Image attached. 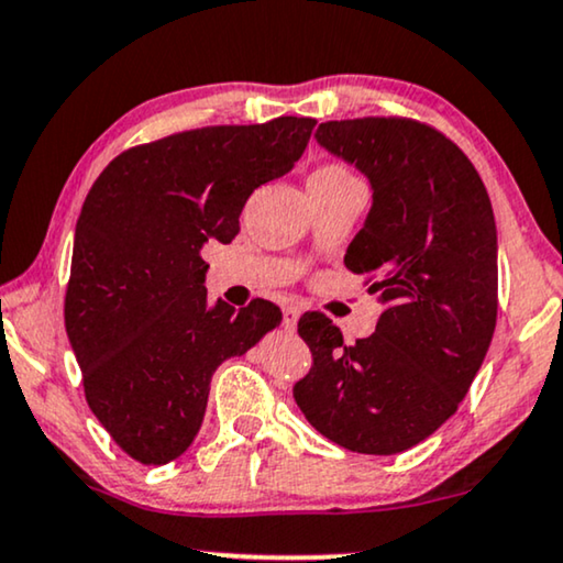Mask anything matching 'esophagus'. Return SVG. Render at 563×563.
<instances>
[{
  "label": "esophagus",
  "instance_id": "1",
  "mask_svg": "<svg viewBox=\"0 0 563 563\" xmlns=\"http://www.w3.org/2000/svg\"><path fill=\"white\" fill-rule=\"evenodd\" d=\"M298 316H300V311H298L296 303H285L283 306V327H285V331H296Z\"/></svg>",
  "mask_w": 563,
  "mask_h": 563
}]
</instances>
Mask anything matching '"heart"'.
<instances>
[{"label":"heart","instance_id":"heart-1","mask_svg":"<svg viewBox=\"0 0 563 563\" xmlns=\"http://www.w3.org/2000/svg\"><path fill=\"white\" fill-rule=\"evenodd\" d=\"M346 180H354L352 173L339 163H327L319 165L308 178V184H346Z\"/></svg>","mask_w":563,"mask_h":563}]
</instances>
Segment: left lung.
<instances>
[{"instance_id":"1","label":"left lung","mask_w":563,"mask_h":563,"mask_svg":"<svg viewBox=\"0 0 563 563\" xmlns=\"http://www.w3.org/2000/svg\"><path fill=\"white\" fill-rule=\"evenodd\" d=\"M316 140L372 186L344 255L379 292L375 334L346 346L323 313L298 334L313 367L292 387L308 423L357 454H400L456 413L497 321V229L487 188L439 130L402 117L323 122Z\"/></svg>"}]
</instances>
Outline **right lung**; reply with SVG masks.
Listing matches in <instances>:
<instances>
[{"label": "right lung", "instance_id": "add662e5", "mask_svg": "<svg viewBox=\"0 0 563 563\" xmlns=\"http://www.w3.org/2000/svg\"><path fill=\"white\" fill-rule=\"evenodd\" d=\"M311 117L170 134L117 155L74 236L66 331L86 402L124 454L168 464L201 429L211 375L283 319L271 300L209 306L201 247L232 242L255 188L288 173Z\"/></svg>", "mask_w": 563, "mask_h": 563}]
</instances>
